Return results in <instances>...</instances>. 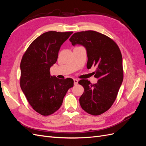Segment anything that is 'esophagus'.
Segmentation results:
<instances>
[{"label":"esophagus","mask_w":146,"mask_h":146,"mask_svg":"<svg viewBox=\"0 0 146 146\" xmlns=\"http://www.w3.org/2000/svg\"><path fill=\"white\" fill-rule=\"evenodd\" d=\"M78 81L77 79H76V78H74V85H77V84H78Z\"/></svg>","instance_id":"obj_1"}]
</instances>
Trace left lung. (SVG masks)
Returning a JSON list of instances; mask_svg holds the SVG:
<instances>
[{
  "instance_id": "obj_1",
  "label": "left lung",
  "mask_w": 146,
  "mask_h": 146,
  "mask_svg": "<svg viewBox=\"0 0 146 146\" xmlns=\"http://www.w3.org/2000/svg\"><path fill=\"white\" fill-rule=\"evenodd\" d=\"M69 41L74 46L78 44L85 47L88 69L96 66L94 74L98 83L92 84L88 80L78 82L84 88L79 102L88 113L100 115L111 107L123 81L120 49L113 39L92 30L75 33Z\"/></svg>"
}]
</instances>
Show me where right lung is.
<instances>
[{
	"instance_id": "1",
	"label": "right lung",
	"mask_w": 146,
	"mask_h": 146,
	"mask_svg": "<svg viewBox=\"0 0 146 146\" xmlns=\"http://www.w3.org/2000/svg\"><path fill=\"white\" fill-rule=\"evenodd\" d=\"M72 33L50 31L42 34L31 43L22 58L21 90L31 107L42 116L57 111L66 92L74 86L72 78L59 79L50 73L61 45Z\"/></svg>"
}]
</instances>
